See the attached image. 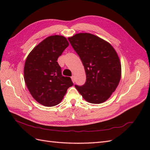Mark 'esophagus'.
<instances>
[{"label":"esophagus","mask_w":150,"mask_h":150,"mask_svg":"<svg viewBox=\"0 0 150 150\" xmlns=\"http://www.w3.org/2000/svg\"><path fill=\"white\" fill-rule=\"evenodd\" d=\"M71 78V80H72L73 82H75V77H74V76L73 75Z\"/></svg>","instance_id":"34e87169"}]
</instances>
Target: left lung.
<instances>
[{
    "instance_id": "left-lung-1",
    "label": "left lung",
    "mask_w": 150,
    "mask_h": 150,
    "mask_svg": "<svg viewBox=\"0 0 150 150\" xmlns=\"http://www.w3.org/2000/svg\"><path fill=\"white\" fill-rule=\"evenodd\" d=\"M68 40L83 64L86 81L75 88L88 103L100 104L115 90L121 77L117 53L106 41L91 33H78Z\"/></svg>"
}]
</instances>
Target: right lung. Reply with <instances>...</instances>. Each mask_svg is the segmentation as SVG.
Wrapping results in <instances>:
<instances>
[{"instance_id": "right-lung-1", "label": "right lung", "mask_w": 150, "mask_h": 150, "mask_svg": "<svg viewBox=\"0 0 150 150\" xmlns=\"http://www.w3.org/2000/svg\"><path fill=\"white\" fill-rule=\"evenodd\" d=\"M69 46L61 35L47 37L27 57L24 68V81L32 97L44 106L59 104L67 90L73 85L70 77H64L57 62Z\"/></svg>"}]
</instances>
